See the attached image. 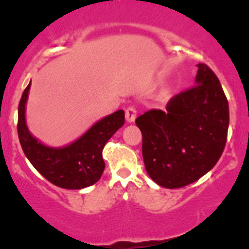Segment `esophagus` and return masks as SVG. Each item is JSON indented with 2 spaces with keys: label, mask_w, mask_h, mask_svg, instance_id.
Wrapping results in <instances>:
<instances>
[{
  "label": "esophagus",
  "mask_w": 249,
  "mask_h": 249,
  "mask_svg": "<svg viewBox=\"0 0 249 249\" xmlns=\"http://www.w3.org/2000/svg\"><path fill=\"white\" fill-rule=\"evenodd\" d=\"M137 117V111L133 107H129L127 110H125V120H127L129 124H132L135 121Z\"/></svg>",
  "instance_id": "1"
}]
</instances>
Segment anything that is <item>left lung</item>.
<instances>
[{"label":"left lung","mask_w":249,"mask_h":249,"mask_svg":"<svg viewBox=\"0 0 249 249\" xmlns=\"http://www.w3.org/2000/svg\"><path fill=\"white\" fill-rule=\"evenodd\" d=\"M196 67V85L173 96L166 111L151 109L136 119L146 171L166 189L189 185L207 174L227 142L229 106L222 86L207 65Z\"/></svg>","instance_id":"8db88e82"}]
</instances>
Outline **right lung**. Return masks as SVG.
Wrapping results in <instances>:
<instances>
[{
  "mask_svg": "<svg viewBox=\"0 0 249 249\" xmlns=\"http://www.w3.org/2000/svg\"><path fill=\"white\" fill-rule=\"evenodd\" d=\"M31 82L24 89L18 112V135L22 150L37 171L56 186L81 190L99 181L106 167L102 150L124 124V111L101 119L71 143L50 147L32 136L26 122V104Z\"/></svg>",
  "mask_w": 249,
  "mask_h": 249,
  "instance_id": "1",
  "label": "right lung"
}]
</instances>
